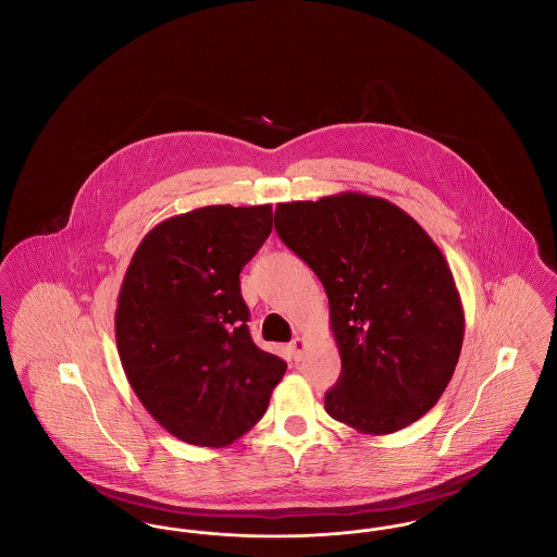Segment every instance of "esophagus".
<instances>
[{
    "label": "esophagus",
    "mask_w": 557,
    "mask_h": 557,
    "mask_svg": "<svg viewBox=\"0 0 557 557\" xmlns=\"http://www.w3.org/2000/svg\"><path fill=\"white\" fill-rule=\"evenodd\" d=\"M292 357L296 359V361H300L302 359V355H305V350H307V341L305 338H294L290 343Z\"/></svg>",
    "instance_id": "esophagus-1"
}]
</instances>
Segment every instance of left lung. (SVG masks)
Returning <instances> with one entry per match:
<instances>
[{
    "label": "left lung",
    "mask_w": 557,
    "mask_h": 557,
    "mask_svg": "<svg viewBox=\"0 0 557 557\" xmlns=\"http://www.w3.org/2000/svg\"><path fill=\"white\" fill-rule=\"evenodd\" d=\"M275 232L327 294L343 371L325 411L371 436L418 422L445 393L466 330L441 248L397 205L359 191L282 202Z\"/></svg>",
    "instance_id": "obj_1"
}]
</instances>
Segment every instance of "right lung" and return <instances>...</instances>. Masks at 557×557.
<instances>
[{
    "mask_svg": "<svg viewBox=\"0 0 557 557\" xmlns=\"http://www.w3.org/2000/svg\"><path fill=\"white\" fill-rule=\"evenodd\" d=\"M271 205L171 216L133 252L114 315L133 393L166 432L225 447L265 413L286 363L248 332L239 271L271 234Z\"/></svg>",
    "mask_w": 557,
    "mask_h": 557,
    "instance_id": "add662e5",
    "label": "right lung"
}]
</instances>
